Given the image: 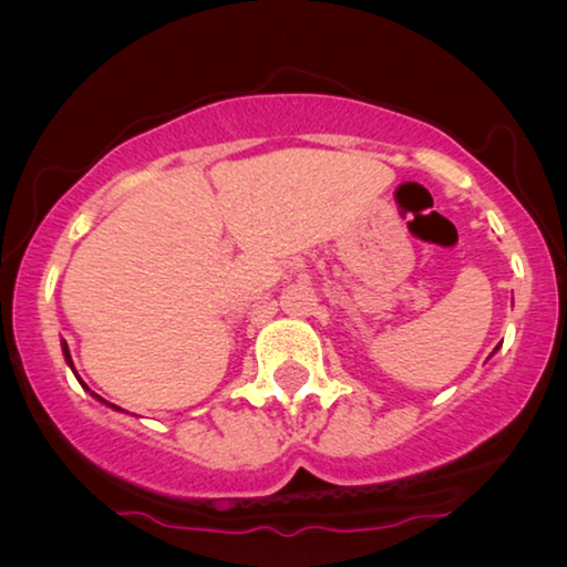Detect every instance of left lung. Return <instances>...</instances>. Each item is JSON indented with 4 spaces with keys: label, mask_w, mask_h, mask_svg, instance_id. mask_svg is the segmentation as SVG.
Listing matches in <instances>:
<instances>
[{
    "label": "left lung",
    "mask_w": 567,
    "mask_h": 567,
    "mask_svg": "<svg viewBox=\"0 0 567 567\" xmlns=\"http://www.w3.org/2000/svg\"><path fill=\"white\" fill-rule=\"evenodd\" d=\"M495 351H498V348H495Z\"/></svg>",
    "instance_id": "obj_1"
}]
</instances>
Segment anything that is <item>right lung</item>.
<instances>
[{"label": "right lung", "instance_id": "add662e5", "mask_svg": "<svg viewBox=\"0 0 567 567\" xmlns=\"http://www.w3.org/2000/svg\"><path fill=\"white\" fill-rule=\"evenodd\" d=\"M61 351H64V361L69 363V369H72L74 371V361H72V353H69V346H66V340H61ZM74 377L76 379H80V374H76V371H74ZM80 384H82V379H80ZM84 386V384H82ZM84 390H87V386H84ZM90 392V390H87ZM92 394V398H95L97 402H103V405H107V408H113V410H121V408H115L113 405V402H105L103 398H100V394H95V392H90Z\"/></svg>", "mask_w": 567, "mask_h": 567}]
</instances>
